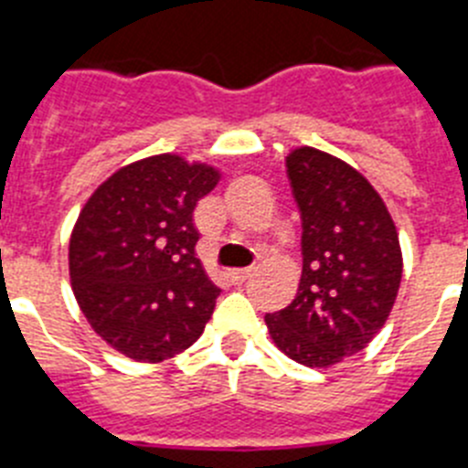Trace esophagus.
I'll use <instances>...</instances> for the list:
<instances>
[{
	"label": "esophagus",
	"mask_w": 468,
	"mask_h": 468,
	"mask_svg": "<svg viewBox=\"0 0 468 468\" xmlns=\"http://www.w3.org/2000/svg\"><path fill=\"white\" fill-rule=\"evenodd\" d=\"M251 275H254V268H244V271H230L229 272V277L235 282V284H239V282H247Z\"/></svg>",
	"instance_id": "esophagus-1"
}]
</instances>
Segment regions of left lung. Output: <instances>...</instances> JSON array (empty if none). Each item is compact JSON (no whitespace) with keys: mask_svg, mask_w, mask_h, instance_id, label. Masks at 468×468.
<instances>
[{"mask_svg":"<svg viewBox=\"0 0 468 468\" xmlns=\"http://www.w3.org/2000/svg\"><path fill=\"white\" fill-rule=\"evenodd\" d=\"M286 175L303 221V275L284 310L265 314L272 343L310 368L335 366L385 326L403 259L380 193L331 154L298 146Z\"/></svg>","mask_w":468,"mask_h":468,"instance_id":"8db88e82","label":"left lung"}]
</instances>
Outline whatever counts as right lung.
<instances>
[{"label":"right lung","mask_w":468,"mask_h":468,"mask_svg":"<svg viewBox=\"0 0 468 468\" xmlns=\"http://www.w3.org/2000/svg\"><path fill=\"white\" fill-rule=\"evenodd\" d=\"M221 179L207 163L149 155L95 188L69 238V280L92 331L128 359L191 347L218 289L196 256L193 209Z\"/></svg>","instance_id":"right-lung-1"}]
</instances>
